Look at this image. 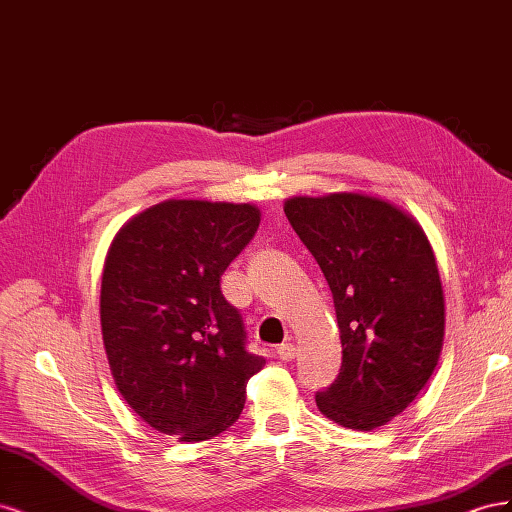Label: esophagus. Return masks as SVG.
Instances as JSON below:
<instances>
[{"mask_svg":"<svg viewBox=\"0 0 512 512\" xmlns=\"http://www.w3.org/2000/svg\"><path fill=\"white\" fill-rule=\"evenodd\" d=\"M275 354H277V359L288 363V361L294 359V356H297V348H294L292 344H282V346L275 348Z\"/></svg>","mask_w":512,"mask_h":512,"instance_id":"34e87169","label":"esophagus"}]
</instances>
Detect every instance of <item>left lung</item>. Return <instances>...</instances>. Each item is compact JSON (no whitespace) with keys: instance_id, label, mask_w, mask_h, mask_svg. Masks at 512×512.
<instances>
[{"instance_id":"1","label":"left lung","mask_w":512,"mask_h":512,"mask_svg":"<svg viewBox=\"0 0 512 512\" xmlns=\"http://www.w3.org/2000/svg\"><path fill=\"white\" fill-rule=\"evenodd\" d=\"M284 211L331 288L342 337V369L316 393L318 410L348 429L382 427L440 359L444 294L431 245L414 218L374 196H294Z\"/></svg>"}]
</instances>
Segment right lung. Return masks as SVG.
<instances>
[{
    "mask_svg": "<svg viewBox=\"0 0 512 512\" xmlns=\"http://www.w3.org/2000/svg\"><path fill=\"white\" fill-rule=\"evenodd\" d=\"M254 205L164 200L108 247L100 320L119 393L147 425L181 442L226 431L265 365L220 277L256 235Z\"/></svg>",
    "mask_w": 512,
    "mask_h": 512,
    "instance_id": "add662e5",
    "label": "right lung"
}]
</instances>
